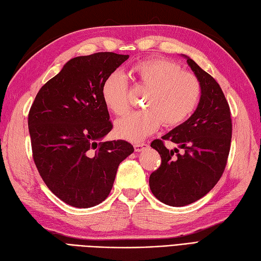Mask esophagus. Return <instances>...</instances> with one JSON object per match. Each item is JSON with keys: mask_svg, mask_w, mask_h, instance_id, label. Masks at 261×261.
I'll list each match as a JSON object with an SVG mask.
<instances>
[{"mask_svg": "<svg viewBox=\"0 0 261 261\" xmlns=\"http://www.w3.org/2000/svg\"><path fill=\"white\" fill-rule=\"evenodd\" d=\"M148 145L145 143H135L134 144V148L136 152H141V150H143L144 148H146Z\"/></svg>", "mask_w": 261, "mask_h": 261, "instance_id": "obj_1", "label": "esophagus"}]
</instances>
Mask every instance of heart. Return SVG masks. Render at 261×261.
<instances>
[{
    "label": "heart",
    "instance_id": "b5f03b06",
    "mask_svg": "<svg viewBox=\"0 0 261 261\" xmlns=\"http://www.w3.org/2000/svg\"><path fill=\"white\" fill-rule=\"evenodd\" d=\"M138 86L147 89L143 111L130 112L115 124V134L130 142H140L161 125L184 123L198 108L202 87L194 73L182 70L178 63L152 58L133 67ZM101 96L109 111L123 115L129 107L128 86L123 74L113 72L101 86Z\"/></svg>",
    "mask_w": 261,
    "mask_h": 261
}]
</instances>
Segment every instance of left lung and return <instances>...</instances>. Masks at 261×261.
I'll list each match as a JSON object with an SVG mask.
<instances>
[{
	"instance_id": "8db88e82",
	"label": "left lung",
	"mask_w": 261,
	"mask_h": 261,
	"mask_svg": "<svg viewBox=\"0 0 261 261\" xmlns=\"http://www.w3.org/2000/svg\"><path fill=\"white\" fill-rule=\"evenodd\" d=\"M184 58L201 83L200 103L188 120L150 144L162 162L149 176V188L156 199L171 206L191 204L210 192L223 174L232 136L230 107L221 87L191 58ZM163 140L177 143L185 152L167 150Z\"/></svg>"
}]
</instances>
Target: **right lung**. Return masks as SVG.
Returning <instances> with one entry per match:
<instances>
[{
    "label": "right lung",
    "instance_id": "obj_1",
    "mask_svg": "<svg viewBox=\"0 0 261 261\" xmlns=\"http://www.w3.org/2000/svg\"><path fill=\"white\" fill-rule=\"evenodd\" d=\"M128 58L114 52L72 58L41 87L29 112L34 163L51 192L71 206L101 203L120 162L134 152L126 141H102L113 124L101 86Z\"/></svg>",
    "mask_w": 261,
    "mask_h": 261
}]
</instances>
